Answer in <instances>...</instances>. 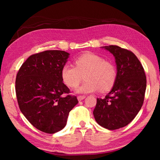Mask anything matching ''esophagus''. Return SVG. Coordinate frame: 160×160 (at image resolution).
Wrapping results in <instances>:
<instances>
[{
    "label": "esophagus",
    "mask_w": 160,
    "mask_h": 160,
    "mask_svg": "<svg viewBox=\"0 0 160 160\" xmlns=\"http://www.w3.org/2000/svg\"><path fill=\"white\" fill-rule=\"evenodd\" d=\"M85 97H86L85 95H80V96L78 97V101H82V100L85 99Z\"/></svg>",
    "instance_id": "1"
}]
</instances>
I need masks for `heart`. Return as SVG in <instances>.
<instances>
[{"label": "heart", "instance_id": "b5f03b06", "mask_svg": "<svg viewBox=\"0 0 160 160\" xmlns=\"http://www.w3.org/2000/svg\"><path fill=\"white\" fill-rule=\"evenodd\" d=\"M75 66L65 64L61 68V78L70 88H75L84 74L85 82L75 89V92L88 94L100 90L107 92L112 88L117 76L114 65L112 62L93 53L82 54L75 59Z\"/></svg>", "mask_w": 160, "mask_h": 160}]
</instances>
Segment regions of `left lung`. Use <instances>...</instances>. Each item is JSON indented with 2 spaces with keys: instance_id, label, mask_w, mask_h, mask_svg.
Here are the masks:
<instances>
[{
  "instance_id": "8db88e82",
  "label": "left lung",
  "mask_w": 160,
  "mask_h": 160,
  "mask_svg": "<svg viewBox=\"0 0 160 160\" xmlns=\"http://www.w3.org/2000/svg\"><path fill=\"white\" fill-rule=\"evenodd\" d=\"M115 58L116 82L104 99H97L93 114L97 123L109 130L126 126L141 109L146 90V76L142 64L131 51L116 45L102 47Z\"/></svg>"
}]
</instances>
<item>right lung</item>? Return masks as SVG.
<instances>
[{
  "instance_id": "add662e5",
  "label": "right lung",
  "mask_w": 160,
  "mask_h": 160,
  "mask_svg": "<svg viewBox=\"0 0 160 160\" xmlns=\"http://www.w3.org/2000/svg\"><path fill=\"white\" fill-rule=\"evenodd\" d=\"M69 55L59 50L35 53L22 65L16 77L21 112L32 126L47 133L63 129L69 112L78 103L76 97L69 94V88L61 78V68Z\"/></svg>"
}]
</instances>
